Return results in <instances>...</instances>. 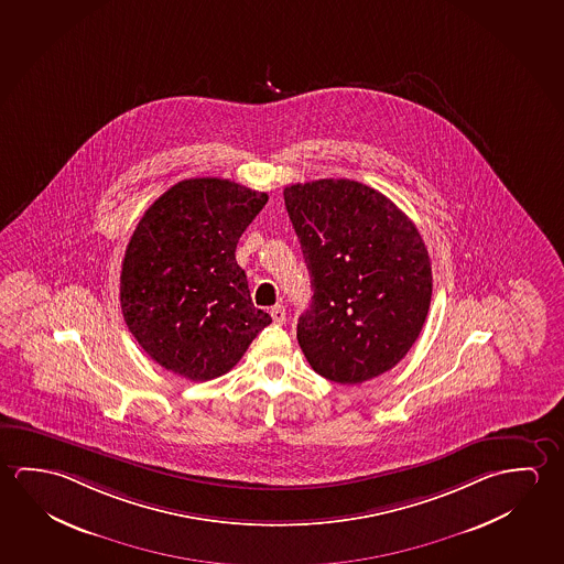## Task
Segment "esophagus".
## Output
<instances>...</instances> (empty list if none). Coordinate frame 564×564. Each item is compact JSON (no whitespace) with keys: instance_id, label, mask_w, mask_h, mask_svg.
<instances>
[{"instance_id":"34e87169","label":"esophagus","mask_w":564,"mask_h":564,"mask_svg":"<svg viewBox=\"0 0 564 564\" xmlns=\"http://www.w3.org/2000/svg\"><path fill=\"white\" fill-rule=\"evenodd\" d=\"M271 318H273V323L283 324L286 321V311L283 305H275L271 308Z\"/></svg>"}]
</instances>
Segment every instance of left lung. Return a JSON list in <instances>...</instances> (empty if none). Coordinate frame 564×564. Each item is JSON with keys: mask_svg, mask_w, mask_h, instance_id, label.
<instances>
[{"mask_svg": "<svg viewBox=\"0 0 564 564\" xmlns=\"http://www.w3.org/2000/svg\"><path fill=\"white\" fill-rule=\"evenodd\" d=\"M283 194L314 291L296 324L306 360L336 383L395 368L423 330L433 295L415 224L358 181L321 178Z\"/></svg>", "mask_w": 564, "mask_h": 564, "instance_id": "left-lung-1", "label": "left lung"}]
</instances>
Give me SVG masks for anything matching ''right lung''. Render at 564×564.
Segmentation results:
<instances>
[{
    "instance_id": "right-lung-1",
    "label": "right lung",
    "mask_w": 564,
    "mask_h": 564,
    "mask_svg": "<svg viewBox=\"0 0 564 564\" xmlns=\"http://www.w3.org/2000/svg\"><path fill=\"white\" fill-rule=\"evenodd\" d=\"M265 203L268 194L226 178H186L139 220L121 263V313L165 370L220 378L271 323L236 261L241 234Z\"/></svg>"
}]
</instances>
